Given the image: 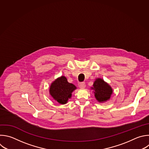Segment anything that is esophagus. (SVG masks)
I'll list each match as a JSON object with an SVG mask.
<instances>
[{"label": "esophagus", "instance_id": "1", "mask_svg": "<svg viewBox=\"0 0 149 149\" xmlns=\"http://www.w3.org/2000/svg\"><path fill=\"white\" fill-rule=\"evenodd\" d=\"M78 86L80 88H85V82H81L78 84Z\"/></svg>", "mask_w": 149, "mask_h": 149}]
</instances>
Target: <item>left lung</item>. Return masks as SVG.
<instances>
[{"label":"left lung","instance_id":"left-lung-1","mask_svg":"<svg viewBox=\"0 0 149 149\" xmlns=\"http://www.w3.org/2000/svg\"><path fill=\"white\" fill-rule=\"evenodd\" d=\"M91 89L94 90L95 97L99 102L109 100L113 93L111 86L101 78L96 79Z\"/></svg>","mask_w":149,"mask_h":149}]
</instances>
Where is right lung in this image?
Segmentation results:
<instances>
[{
    "mask_svg": "<svg viewBox=\"0 0 149 149\" xmlns=\"http://www.w3.org/2000/svg\"><path fill=\"white\" fill-rule=\"evenodd\" d=\"M77 87L72 84L69 83L64 76L58 78L49 87V94L54 100L60 104H65L68 99L71 97L72 92Z\"/></svg>",
    "mask_w": 149,
    "mask_h": 149,
    "instance_id": "obj_1",
    "label": "right lung"
}]
</instances>
